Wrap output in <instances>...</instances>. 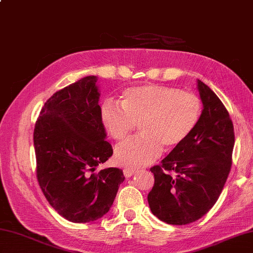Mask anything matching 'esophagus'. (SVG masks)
<instances>
[{
    "mask_svg": "<svg viewBox=\"0 0 253 253\" xmlns=\"http://www.w3.org/2000/svg\"><path fill=\"white\" fill-rule=\"evenodd\" d=\"M135 172H136V170H135V169H132V168H125V169H124V174H125L126 178L131 177L132 174H135Z\"/></svg>",
    "mask_w": 253,
    "mask_h": 253,
    "instance_id": "obj_1",
    "label": "esophagus"
}]
</instances>
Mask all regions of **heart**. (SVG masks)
Here are the masks:
<instances>
[{
    "instance_id": "b5f03b06",
    "label": "heart",
    "mask_w": 253,
    "mask_h": 253,
    "mask_svg": "<svg viewBox=\"0 0 253 253\" xmlns=\"http://www.w3.org/2000/svg\"><path fill=\"white\" fill-rule=\"evenodd\" d=\"M203 103L198 95L166 85L147 84L124 91L121 105L106 100L100 119L109 136L124 140L139 123L141 134L119 145L115 160L127 168L155 162L165 150L181 144L198 125Z\"/></svg>"
}]
</instances>
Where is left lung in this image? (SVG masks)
Listing matches in <instances>:
<instances>
[{"instance_id": "left-lung-1", "label": "left lung", "mask_w": 253, "mask_h": 253, "mask_svg": "<svg viewBox=\"0 0 253 253\" xmlns=\"http://www.w3.org/2000/svg\"><path fill=\"white\" fill-rule=\"evenodd\" d=\"M204 105L198 125L159 165L150 168L155 183L148 194L151 212L182 226L200 219L218 200L232 164L233 124L221 100L198 80Z\"/></svg>"}]
</instances>
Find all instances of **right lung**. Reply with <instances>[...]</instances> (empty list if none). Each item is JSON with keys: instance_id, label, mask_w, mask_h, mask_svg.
<instances>
[{"instance_id": "1", "label": "right lung", "mask_w": 253, "mask_h": 253, "mask_svg": "<svg viewBox=\"0 0 253 253\" xmlns=\"http://www.w3.org/2000/svg\"><path fill=\"white\" fill-rule=\"evenodd\" d=\"M96 82V76H86L53 94L33 134L41 189L63 218L76 223L107 213L125 180L122 169L96 171L113 155L105 140Z\"/></svg>"}]
</instances>
